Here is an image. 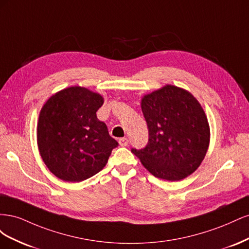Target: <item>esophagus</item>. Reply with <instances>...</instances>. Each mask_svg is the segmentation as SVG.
I'll use <instances>...</instances> for the list:
<instances>
[{
    "instance_id": "34e87169",
    "label": "esophagus",
    "mask_w": 249,
    "mask_h": 249,
    "mask_svg": "<svg viewBox=\"0 0 249 249\" xmlns=\"http://www.w3.org/2000/svg\"><path fill=\"white\" fill-rule=\"evenodd\" d=\"M118 142H119L120 146H126L127 144H129V140H127V138H120L118 140Z\"/></svg>"
}]
</instances>
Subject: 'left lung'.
<instances>
[{"mask_svg": "<svg viewBox=\"0 0 249 249\" xmlns=\"http://www.w3.org/2000/svg\"><path fill=\"white\" fill-rule=\"evenodd\" d=\"M141 109L148 143L132 153L156 178L176 182L190 176L210 144V125L199 102L188 90L167 84L143 95Z\"/></svg>", "mask_w": 249, "mask_h": 249, "instance_id": "obj_1", "label": "left lung"}]
</instances>
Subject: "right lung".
<instances>
[{
	"instance_id": "right-lung-1",
	"label": "right lung",
	"mask_w": 249,
	"mask_h": 249,
	"mask_svg": "<svg viewBox=\"0 0 249 249\" xmlns=\"http://www.w3.org/2000/svg\"><path fill=\"white\" fill-rule=\"evenodd\" d=\"M104 97L71 86L53 94L37 123V145L49 170L65 182H82L100 172L118 145L96 117Z\"/></svg>"
}]
</instances>
